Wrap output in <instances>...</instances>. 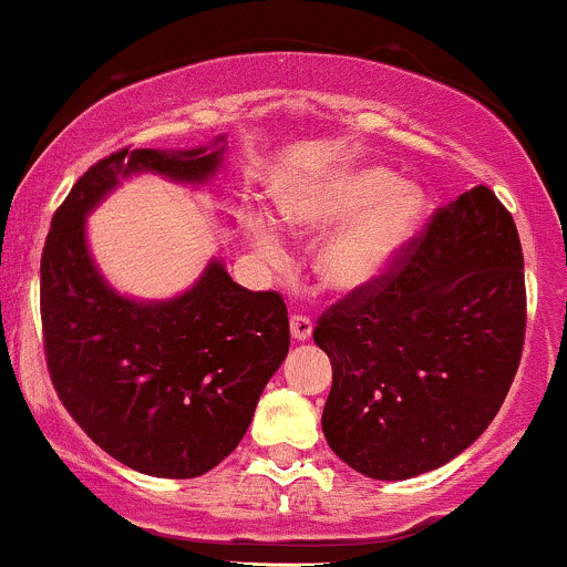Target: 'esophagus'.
<instances>
[{"label":"esophagus","mask_w":567,"mask_h":567,"mask_svg":"<svg viewBox=\"0 0 567 567\" xmlns=\"http://www.w3.org/2000/svg\"><path fill=\"white\" fill-rule=\"evenodd\" d=\"M290 333H293L296 342H307L312 337V320L303 318V315H293L290 318Z\"/></svg>","instance_id":"1"}]
</instances>
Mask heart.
Here are the masks:
<instances>
[{"label": "heart", "instance_id": "b5f03b06", "mask_svg": "<svg viewBox=\"0 0 567 567\" xmlns=\"http://www.w3.org/2000/svg\"><path fill=\"white\" fill-rule=\"evenodd\" d=\"M279 214L299 236L323 238L315 274L337 293H355L383 277L419 230L424 195L383 165L342 163L279 189ZM249 238L268 264H282L285 247L274 228L249 217Z\"/></svg>", "mask_w": 567, "mask_h": 567}]
</instances>
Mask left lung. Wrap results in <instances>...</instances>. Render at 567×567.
<instances>
[{
	"instance_id": "obj_1",
	"label": "left lung",
	"mask_w": 567,
	"mask_h": 567,
	"mask_svg": "<svg viewBox=\"0 0 567 567\" xmlns=\"http://www.w3.org/2000/svg\"><path fill=\"white\" fill-rule=\"evenodd\" d=\"M524 307L514 217L478 184L434 214L393 271L320 318L333 454L367 478L408 481L470 449L519 369Z\"/></svg>"
}]
</instances>
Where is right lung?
Returning <instances> with one entry per match:
<instances>
[{
  "label": "right lung",
  "instance_id": "add662e5",
  "mask_svg": "<svg viewBox=\"0 0 567 567\" xmlns=\"http://www.w3.org/2000/svg\"><path fill=\"white\" fill-rule=\"evenodd\" d=\"M225 135L198 148H124L89 168L53 214L40 264L45 359L79 426L154 478H198L241 443L290 348L288 309L234 282L223 255L171 299L118 293L94 264L86 219L141 174L200 189Z\"/></svg>",
  "mask_w": 567,
  "mask_h": 567
}]
</instances>
